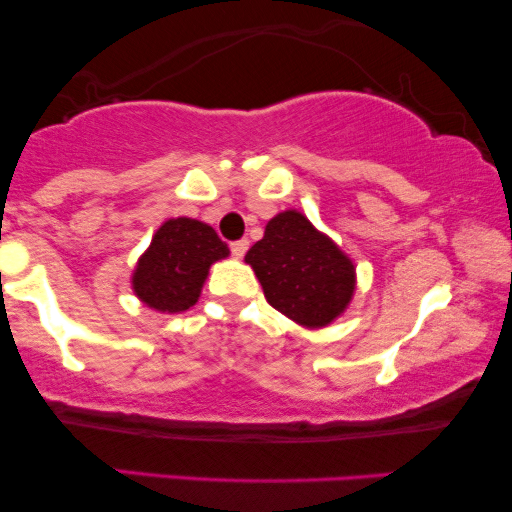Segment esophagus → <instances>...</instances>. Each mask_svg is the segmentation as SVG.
Returning a JSON list of instances; mask_svg holds the SVG:
<instances>
[{
  "instance_id": "esophagus-1",
  "label": "esophagus",
  "mask_w": 512,
  "mask_h": 512,
  "mask_svg": "<svg viewBox=\"0 0 512 512\" xmlns=\"http://www.w3.org/2000/svg\"><path fill=\"white\" fill-rule=\"evenodd\" d=\"M247 249H249V240H237L230 244V251H233L235 258H242L244 254H247Z\"/></svg>"
}]
</instances>
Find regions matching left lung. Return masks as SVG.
Instances as JSON below:
<instances>
[{"label":"left lung","instance_id":"obj_1","mask_svg":"<svg viewBox=\"0 0 512 512\" xmlns=\"http://www.w3.org/2000/svg\"><path fill=\"white\" fill-rule=\"evenodd\" d=\"M244 261L254 268L265 300L305 328L338 319L356 289L352 258L296 209L272 216Z\"/></svg>","mask_w":512,"mask_h":512}]
</instances>
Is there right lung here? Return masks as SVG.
Returning a JSON list of instances; mask_svg holds the SVG:
<instances>
[{
    "instance_id": "add662e5",
    "label": "right lung",
    "mask_w": 512,
    "mask_h": 512,
    "mask_svg": "<svg viewBox=\"0 0 512 512\" xmlns=\"http://www.w3.org/2000/svg\"><path fill=\"white\" fill-rule=\"evenodd\" d=\"M230 254L207 223L186 219L165 221L132 272L135 296L151 310L177 314L198 303L212 263Z\"/></svg>"
}]
</instances>
